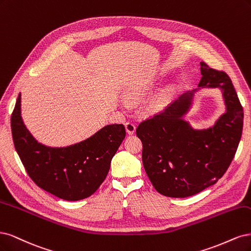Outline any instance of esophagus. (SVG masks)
<instances>
[{
  "mask_svg": "<svg viewBox=\"0 0 251 251\" xmlns=\"http://www.w3.org/2000/svg\"><path fill=\"white\" fill-rule=\"evenodd\" d=\"M125 128L128 134H133L135 132V125L132 122H127L125 124Z\"/></svg>",
  "mask_w": 251,
  "mask_h": 251,
  "instance_id": "34e87169",
  "label": "esophagus"
}]
</instances>
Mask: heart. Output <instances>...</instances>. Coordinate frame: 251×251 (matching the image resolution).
<instances>
[{
	"label": "heart",
	"instance_id": "obj_1",
	"mask_svg": "<svg viewBox=\"0 0 251 251\" xmlns=\"http://www.w3.org/2000/svg\"><path fill=\"white\" fill-rule=\"evenodd\" d=\"M146 93H147V88H143V87L137 86L128 92V97L130 99H139V98H142L143 96L146 95ZM168 95H169V92H167V94L164 97H167Z\"/></svg>",
	"mask_w": 251,
	"mask_h": 251
}]
</instances>
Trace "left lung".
<instances>
[{
	"mask_svg": "<svg viewBox=\"0 0 251 251\" xmlns=\"http://www.w3.org/2000/svg\"><path fill=\"white\" fill-rule=\"evenodd\" d=\"M201 87H220L227 111L216 124L195 130L181 117L193 93L180 96L163 111L143 121L136 135L143 144V165L154 189L164 196L183 198L216 183L236 154L243 130V107L230 78L200 62Z\"/></svg>",
	"mask_w": 251,
	"mask_h": 251,
	"instance_id": "obj_1",
	"label": "left lung"
}]
</instances>
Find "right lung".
<instances>
[{
	"mask_svg": "<svg viewBox=\"0 0 251 251\" xmlns=\"http://www.w3.org/2000/svg\"><path fill=\"white\" fill-rule=\"evenodd\" d=\"M11 131L15 150L30 178L39 188L68 201L87 198L99 189L126 135L123 124H111L69 147L44 146L23 123L21 94L11 115Z\"/></svg>",
	"mask_w": 251,
	"mask_h": 251,
	"instance_id": "1",
	"label": "right lung"
}]
</instances>
